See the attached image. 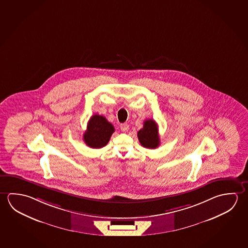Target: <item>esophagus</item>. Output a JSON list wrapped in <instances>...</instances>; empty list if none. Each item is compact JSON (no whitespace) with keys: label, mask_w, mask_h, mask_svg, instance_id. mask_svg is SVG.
I'll list each match as a JSON object with an SVG mask.
<instances>
[{"label":"esophagus","mask_w":248,"mask_h":248,"mask_svg":"<svg viewBox=\"0 0 248 248\" xmlns=\"http://www.w3.org/2000/svg\"><path fill=\"white\" fill-rule=\"evenodd\" d=\"M120 129L124 132H126V131H128L129 130V125L127 124H122L121 125H120Z\"/></svg>","instance_id":"obj_1"}]
</instances>
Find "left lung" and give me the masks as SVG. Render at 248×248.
<instances>
[{
	"mask_svg": "<svg viewBox=\"0 0 248 248\" xmlns=\"http://www.w3.org/2000/svg\"><path fill=\"white\" fill-rule=\"evenodd\" d=\"M138 138L142 146L148 149H155L160 144L158 126L153 119H147L143 127L138 132Z\"/></svg>",
	"mask_w": 248,
	"mask_h": 248,
	"instance_id": "8db88e82",
	"label": "left lung"
}]
</instances>
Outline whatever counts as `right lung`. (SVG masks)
<instances>
[{
  "instance_id": "right-lung-1",
  "label": "right lung",
  "mask_w": 248,
  "mask_h": 248,
  "mask_svg": "<svg viewBox=\"0 0 248 248\" xmlns=\"http://www.w3.org/2000/svg\"><path fill=\"white\" fill-rule=\"evenodd\" d=\"M114 130L113 125L105 117L95 114L90 118L83 139L86 145L93 149H100L110 141Z\"/></svg>"
}]
</instances>
